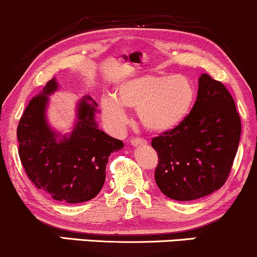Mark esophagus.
I'll use <instances>...</instances> for the list:
<instances>
[{
	"label": "esophagus",
	"mask_w": 257,
	"mask_h": 257,
	"mask_svg": "<svg viewBox=\"0 0 257 257\" xmlns=\"http://www.w3.org/2000/svg\"><path fill=\"white\" fill-rule=\"evenodd\" d=\"M131 144L133 146H138V145H146L148 142H146L145 139H142V138H133V139L131 140Z\"/></svg>",
	"instance_id": "34e87169"
}]
</instances>
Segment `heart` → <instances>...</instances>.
Instances as JSON below:
<instances>
[{"label": "heart", "instance_id": "b5f03b06", "mask_svg": "<svg viewBox=\"0 0 257 257\" xmlns=\"http://www.w3.org/2000/svg\"><path fill=\"white\" fill-rule=\"evenodd\" d=\"M195 89L182 75L145 74L118 84L114 96L101 97V112L107 124L115 131L124 128L128 113L124 106L138 111L148 131L165 133L178 126L190 113Z\"/></svg>", "mask_w": 257, "mask_h": 257}]
</instances>
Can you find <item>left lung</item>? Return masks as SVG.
Listing matches in <instances>:
<instances>
[{
  "instance_id": "1",
  "label": "left lung",
  "mask_w": 257,
  "mask_h": 257,
  "mask_svg": "<svg viewBox=\"0 0 257 257\" xmlns=\"http://www.w3.org/2000/svg\"><path fill=\"white\" fill-rule=\"evenodd\" d=\"M241 123L232 95L221 81L201 74L196 102L178 126L155 137L157 187L178 201L218 190L229 177Z\"/></svg>"
}]
</instances>
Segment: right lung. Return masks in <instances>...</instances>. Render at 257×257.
I'll return each mask as SVG.
<instances>
[{"label":"right lung","instance_id":"obj_1","mask_svg":"<svg viewBox=\"0 0 257 257\" xmlns=\"http://www.w3.org/2000/svg\"><path fill=\"white\" fill-rule=\"evenodd\" d=\"M56 90L57 83L51 79L28 103L17 128L19 159L28 178L52 199L68 204L89 201L103 187L108 157L124 145L97 128V103L91 97L79 102L72 134L58 140L45 118L47 95Z\"/></svg>","mask_w":257,"mask_h":257}]
</instances>
